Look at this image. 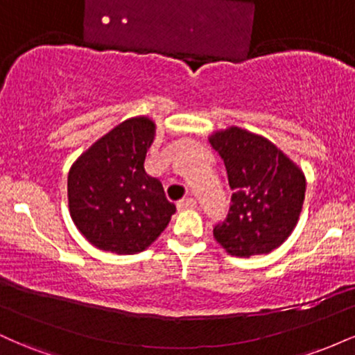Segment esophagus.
<instances>
[{
    "instance_id": "esophagus-1",
    "label": "esophagus",
    "mask_w": 355,
    "mask_h": 355,
    "mask_svg": "<svg viewBox=\"0 0 355 355\" xmlns=\"http://www.w3.org/2000/svg\"><path fill=\"white\" fill-rule=\"evenodd\" d=\"M197 205V202L193 200V198H183L177 203V209L178 210H187V209H193V207Z\"/></svg>"
}]
</instances>
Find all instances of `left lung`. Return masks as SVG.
Masks as SVG:
<instances>
[{
	"mask_svg": "<svg viewBox=\"0 0 355 355\" xmlns=\"http://www.w3.org/2000/svg\"><path fill=\"white\" fill-rule=\"evenodd\" d=\"M209 141L234 190L229 215L214 229L215 240L235 257L270 254L299 222L304 172L266 137L239 126L214 132Z\"/></svg>",
	"mask_w": 355,
	"mask_h": 355,
	"instance_id": "1",
	"label": "left lung"
}]
</instances>
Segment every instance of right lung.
I'll return each instance as SVG.
<instances>
[{"instance_id":"obj_1","label":"right lung","mask_w":355,"mask_h":355,"mask_svg":"<svg viewBox=\"0 0 355 355\" xmlns=\"http://www.w3.org/2000/svg\"><path fill=\"white\" fill-rule=\"evenodd\" d=\"M155 121H121L76 158L68 173V207L92 245L118 255L144 252L175 214L157 178L145 172Z\"/></svg>"}]
</instances>
